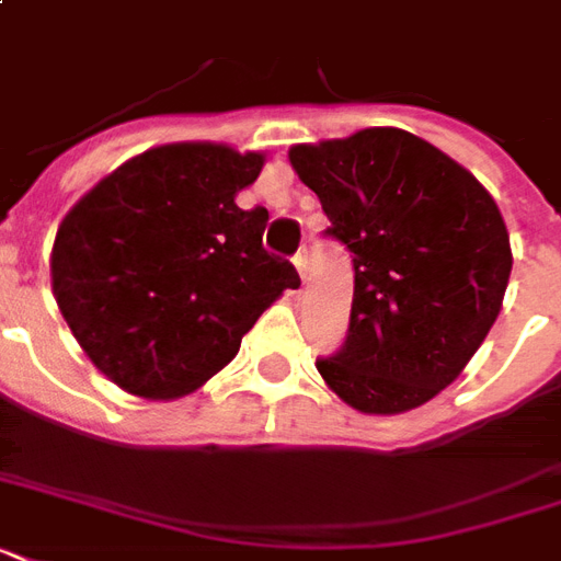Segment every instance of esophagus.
<instances>
[{
  "mask_svg": "<svg viewBox=\"0 0 561 561\" xmlns=\"http://www.w3.org/2000/svg\"><path fill=\"white\" fill-rule=\"evenodd\" d=\"M294 267H297L299 279L306 282L308 279V250H306V247H302V250H299V253L294 255Z\"/></svg>",
  "mask_w": 561,
  "mask_h": 561,
  "instance_id": "esophagus-1",
  "label": "esophagus"
}]
</instances>
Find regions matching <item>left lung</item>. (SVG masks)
<instances>
[{"mask_svg":"<svg viewBox=\"0 0 561 561\" xmlns=\"http://www.w3.org/2000/svg\"><path fill=\"white\" fill-rule=\"evenodd\" d=\"M288 160L352 253L350 332L323 381L360 413H404L462 373L495 323L513 271L492 194L399 127L294 145Z\"/></svg>","mask_w":561,"mask_h":561,"instance_id":"left-lung-1","label":"left lung"}]
</instances>
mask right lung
I'll return each instance as SVG.
<instances>
[{
    "label": "right lung",
    "instance_id": "add662e5",
    "mask_svg": "<svg viewBox=\"0 0 561 561\" xmlns=\"http://www.w3.org/2000/svg\"><path fill=\"white\" fill-rule=\"evenodd\" d=\"M264 153L174 142L139 153L60 220L51 290L75 341L110 381L142 399H180L236 358L241 337L299 288L264 250L267 209L236 194Z\"/></svg>",
    "mask_w": 561,
    "mask_h": 561
}]
</instances>
